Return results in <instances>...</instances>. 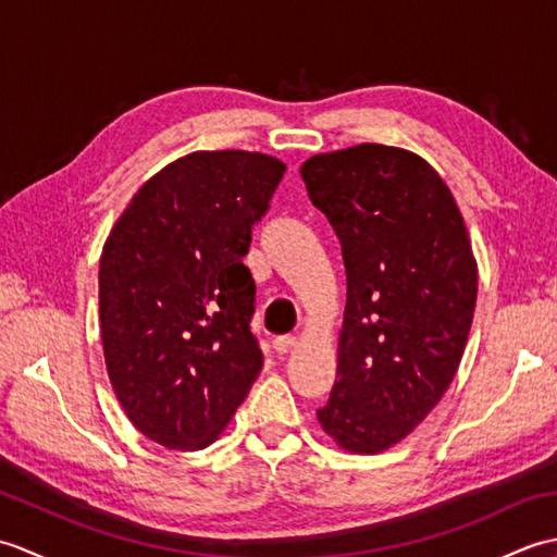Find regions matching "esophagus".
I'll return each mask as SVG.
<instances>
[{"label":"esophagus","instance_id":"esophagus-1","mask_svg":"<svg viewBox=\"0 0 557 557\" xmlns=\"http://www.w3.org/2000/svg\"><path fill=\"white\" fill-rule=\"evenodd\" d=\"M272 347H275L277 354H287V351H292L294 347H297V337H294V335H280V337L272 339Z\"/></svg>","mask_w":557,"mask_h":557}]
</instances>
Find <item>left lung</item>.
Listing matches in <instances>:
<instances>
[{"mask_svg": "<svg viewBox=\"0 0 557 557\" xmlns=\"http://www.w3.org/2000/svg\"><path fill=\"white\" fill-rule=\"evenodd\" d=\"M347 270L337 381L318 409L349 453H381L429 417L459 369L476 260L453 194L429 162L361 144L301 164Z\"/></svg>", "mask_w": 557, "mask_h": 557, "instance_id": "1", "label": "left lung"}]
</instances>
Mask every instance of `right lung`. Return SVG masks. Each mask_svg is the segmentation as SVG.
I'll list each match as a JSON object with an SVG mask.
<instances>
[{
	"mask_svg": "<svg viewBox=\"0 0 557 557\" xmlns=\"http://www.w3.org/2000/svg\"><path fill=\"white\" fill-rule=\"evenodd\" d=\"M285 170L263 152H191L140 186L102 248L104 363L150 441L208 447L263 369L242 258Z\"/></svg>",
	"mask_w": 557,
	"mask_h": 557,
	"instance_id": "obj_1",
	"label": "right lung"
}]
</instances>
